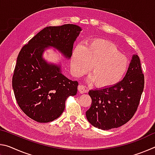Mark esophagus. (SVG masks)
Returning a JSON list of instances; mask_svg holds the SVG:
<instances>
[{
    "mask_svg": "<svg viewBox=\"0 0 155 155\" xmlns=\"http://www.w3.org/2000/svg\"><path fill=\"white\" fill-rule=\"evenodd\" d=\"M78 91H79V92L81 94H84V93H86L88 91V90L85 88V87L84 85H78Z\"/></svg>",
    "mask_w": 155,
    "mask_h": 155,
    "instance_id": "1",
    "label": "esophagus"
}]
</instances>
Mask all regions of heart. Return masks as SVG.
Returning <instances> with one entry per match:
<instances>
[{"label":"heart","instance_id":"obj_1","mask_svg":"<svg viewBox=\"0 0 155 155\" xmlns=\"http://www.w3.org/2000/svg\"><path fill=\"white\" fill-rule=\"evenodd\" d=\"M129 62L117 46L105 40H94L73 50L72 72L80 77L90 71L91 81L101 87H112L121 81L127 73Z\"/></svg>","mask_w":155,"mask_h":155}]
</instances>
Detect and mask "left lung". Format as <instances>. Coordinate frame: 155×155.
Instances as JSON below:
<instances>
[{"mask_svg":"<svg viewBox=\"0 0 155 155\" xmlns=\"http://www.w3.org/2000/svg\"><path fill=\"white\" fill-rule=\"evenodd\" d=\"M144 87L140 57L133 54L124 78L112 87L89 91L92 103L86 111L90 124L102 130L124 124L137 111Z\"/></svg>","mask_w":155,"mask_h":155,"instance_id":"1","label":"left lung"}]
</instances>
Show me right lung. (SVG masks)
<instances>
[{"mask_svg": "<svg viewBox=\"0 0 155 155\" xmlns=\"http://www.w3.org/2000/svg\"><path fill=\"white\" fill-rule=\"evenodd\" d=\"M81 30L70 24L47 27L20 51L12 87L20 108L35 121L46 123L58 118L64 111L66 99L77 94V81L65 77L61 64L47 62L43 53L52 47L70 59L74 42Z\"/></svg>", "mask_w": 155, "mask_h": 155, "instance_id": "obj_1", "label": "right lung"}]
</instances>
